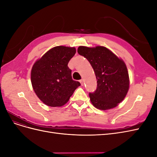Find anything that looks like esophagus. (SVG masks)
<instances>
[{"instance_id": "esophagus-1", "label": "esophagus", "mask_w": 157, "mask_h": 157, "mask_svg": "<svg viewBox=\"0 0 157 157\" xmlns=\"http://www.w3.org/2000/svg\"><path fill=\"white\" fill-rule=\"evenodd\" d=\"M80 84H81V85L82 86H84V80L83 79H82V80H80Z\"/></svg>"}]
</instances>
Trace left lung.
Instances as JSON below:
<instances>
[{
  "label": "left lung",
  "instance_id": "1",
  "mask_svg": "<svg viewBox=\"0 0 157 157\" xmlns=\"http://www.w3.org/2000/svg\"><path fill=\"white\" fill-rule=\"evenodd\" d=\"M77 52L88 60L96 77L97 89L89 94L92 105L103 111L117 107L126 97L130 86L124 61L104 46H80Z\"/></svg>",
  "mask_w": 157,
  "mask_h": 157
}]
</instances>
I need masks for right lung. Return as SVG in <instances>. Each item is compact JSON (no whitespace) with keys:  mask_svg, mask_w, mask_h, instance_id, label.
Segmentation results:
<instances>
[{"mask_svg":"<svg viewBox=\"0 0 157 157\" xmlns=\"http://www.w3.org/2000/svg\"><path fill=\"white\" fill-rule=\"evenodd\" d=\"M76 53L75 47L58 46L51 48L33 64L31 81L40 100L50 107L67 103L80 83L72 78L67 64Z\"/></svg>","mask_w":157,"mask_h":157,"instance_id":"right-lung-1","label":"right lung"}]
</instances>
